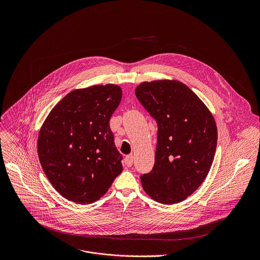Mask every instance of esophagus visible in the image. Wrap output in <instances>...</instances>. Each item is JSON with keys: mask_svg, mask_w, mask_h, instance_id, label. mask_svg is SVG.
<instances>
[{"mask_svg": "<svg viewBox=\"0 0 260 260\" xmlns=\"http://www.w3.org/2000/svg\"><path fill=\"white\" fill-rule=\"evenodd\" d=\"M124 162H125L126 166L131 167L133 165V155H127L124 159Z\"/></svg>", "mask_w": 260, "mask_h": 260, "instance_id": "34e87169", "label": "esophagus"}]
</instances>
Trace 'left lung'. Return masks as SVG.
<instances>
[{"instance_id":"8db88e82","label":"left lung","mask_w":260,"mask_h":260,"mask_svg":"<svg viewBox=\"0 0 260 260\" xmlns=\"http://www.w3.org/2000/svg\"><path fill=\"white\" fill-rule=\"evenodd\" d=\"M135 94L158 126L154 166L140 176L143 189L157 202H181L202 184L212 165L214 118L179 81L143 82Z\"/></svg>"}]
</instances>
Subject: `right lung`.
Instances as JSON below:
<instances>
[{"label":"right lung","instance_id":"obj_1","mask_svg":"<svg viewBox=\"0 0 260 260\" xmlns=\"http://www.w3.org/2000/svg\"><path fill=\"white\" fill-rule=\"evenodd\" d=\"M119 86L96 85L65 96L50 112L38 137V155L51 184L66 199L89 204L122 172V155L110 129Z\"/></svg>","mask_w":260,"mask_h":260}]
</instances>
